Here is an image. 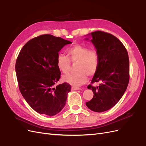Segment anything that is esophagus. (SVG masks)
Returning <instances> with one entry per match:
<instances>
[{
  "mask_svg": "<svg viewBox=\"0 0 146 146\" xmlns=\"http://www.w3.org/2000/svg\"><path fill=\"white\" fill-rule=\"evenodd\" d=\"M72 90H81L80 88H77V87H75V86H72L71 88Z\"/></svg>",
  "mask_w": 146,
  "mask_h": 146,
  "instance_id": "esophagus-1",
  "label": "esophagus"
}]
</instances>
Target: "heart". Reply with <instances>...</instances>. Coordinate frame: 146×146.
Here are the masks:
<instances>
[{
  "mask_svg": "<svg viewBox=\"0 0 146 146\" xmlns=\"http://www.w3.org/2000/svg\"><path fill=\"white\" fill-rule=\"evenodd\" d=\"M67 52L69 58L61 54L57 56V66L61 72L66 74L70 69V61L76 63V72L65 75L63 79L73 86H80L86 82L87 76L92 77L96 73L99 64V55L96 50L79 44L69 47Z\"/></svg>",
  "mask_w": 146,
  "mask_h": 146,
  "instance_id": "heart-1",
  "label": "heart"
}]
</instances>
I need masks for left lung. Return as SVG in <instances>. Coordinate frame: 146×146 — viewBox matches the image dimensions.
I'll list each match as a JSON object with an SVG mask.
<instances>
[{"label": "left lung", "instance_id": "8db88e82", "mask_svg": "<svg viewBox=\"0 0 146 146\" xmlns=\"http://www.w3.org/2000/svg\"><path fill=\"white\" fill-rule=\"evenodd\" d=\"M91 36L99 57L98 69L91 83L99 85L88 86L94 96L86 105L92 111L103 112L114 107L127 90L130 78L129 55L125 46L114 35L96 31Z\"/></svg>", "mask_w": 146, "mask_h": 146}]
</instances>
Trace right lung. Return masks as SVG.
Instances as JSON below:
<instances>
[{
    "label": "right lung",
    "mask_w": 146,
    "mask_h": 146,
    "mask_svg": "<svg viewBox=\"0 0 146 146\" xmlns=\"http://www.w3.org/2000/svg\"><path fill=\"white\" fill-rule=\"evenodd\" d=\"M71 43L46 34L30 39L21 50L15 66L17 80L22 95L35 111L54 116L64 108L71 86L67 83L55 86L61 76L56 57Z\"/></svg>",
    "instance_id": "obj_1"
}]
</instances>
